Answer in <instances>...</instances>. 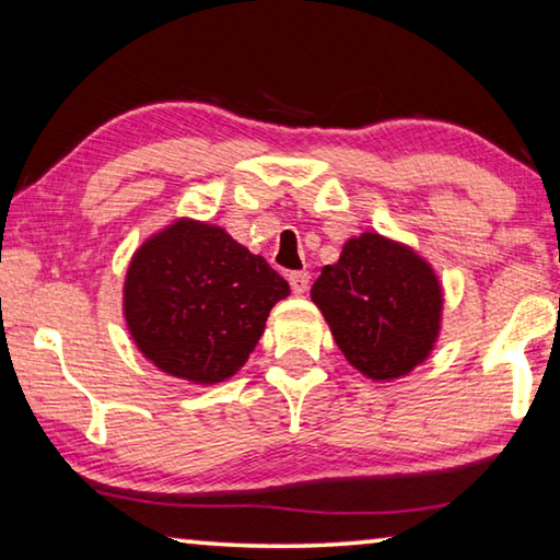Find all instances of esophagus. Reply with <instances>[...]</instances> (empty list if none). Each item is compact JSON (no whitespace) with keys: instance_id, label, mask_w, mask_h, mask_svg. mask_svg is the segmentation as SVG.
Returning a JSON list of instances; mask_svg holds the SVG:
<instances>
[{"instance_id":"1","label":"esophagus","mask_w":560,"mask_h":560,"mask_svg":"<svg viewBox=\"0 0 560 560\" xmlns=\"http://www.w3.org/2000/svg\"><path fill=\"white\" fill-rule=\"evenodd\" d=\"M308 279H312V273H308V271H291L289 273L291 291H294V294H306V291H308Z\"/></svg>"}]
</instances>
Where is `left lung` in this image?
<instances>
[{"label": "left lung", "mask_w": 560, "mask_h": 560, "mask_svg": "<svg viewBox=\"0 0 560 560\" xmlns=\"http://www.w3.org/2000/svg\"><path fill=\"white\" fill-rule=\"evenodd\" d=\"M334 341L363 376L398 378L429 357L439 336L441 287L411 248L378 234L343 244L312 287Z\"/></svg>", "instance_id": "8db88e82"}]
</instances>
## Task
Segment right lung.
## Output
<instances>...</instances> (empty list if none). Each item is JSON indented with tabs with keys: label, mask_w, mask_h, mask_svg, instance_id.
I'll return each mask as SVG.
<instances>
[{
	"label": "right lung",
	"mask_w": 560,
	"mask_h": 560,
	"mask_svg": "<svg viewBox=\"0 0 560 560\" xmlns=\"http://www.w3.org/2000/svg\"><path fill=\"white\" fill-rule=\"evenodd\" d=\"M287 294L289 283L264 256L224 229L182 219L131 259L124 316L141 353L159 369L217 384L244 366L271 306Z\"/></svg>",
	"instance_id": "right-lung-1"
}]
</instances>
